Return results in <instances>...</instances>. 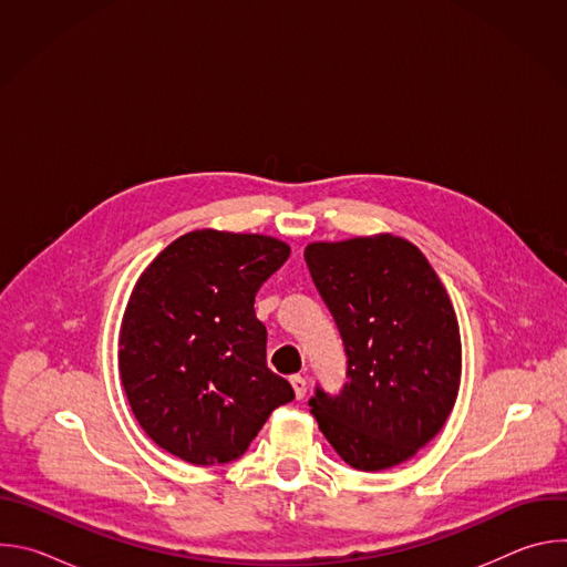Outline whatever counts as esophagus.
I'll list each match as a JSON object with an SVG mask.
<instances>
[{
    "label": "esophagus",
    "mask_w": 567,
    "mask_h": 567,
    "mask_svg": "<svg viewBox=\"0 0 567 567\" xmlns=\"http://www.w3.org/2000/svg\"><path fill=\"white\" fill-rule=\"evenodd\" d=\"M289 381H291V388H293V394H296V399H302V396L307 394V381H305V377H300V374H293Z\"/></svg>",
    "instance_id": "34e87169"
}]
</instances>
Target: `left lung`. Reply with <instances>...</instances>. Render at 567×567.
Masks as SVG:
<instances>
[{
    "mask_svg": "<svg viewBox=\"0 0 567 567\" xmlns=\"http://www.w3.org/2000/svg\"><path fill=\"white\" fill-rule=\"evenodd\" d=\"M305 262L348 357L343 390L309 399L318 429L359 471L411 460L460 390V328L442 280L413 241L390 233L313 241Z\"/></svg>",
    "mask_w": 567,
    "mask_h": 567,
    "instance_id": "1",
    "label": "left lung"
}]
</instances>
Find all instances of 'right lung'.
Returning a JSON list of instances; mask_svg holds the SVG:
<instances>
[{"label": "right lung", "mask_w": 567, "mask_h": 567, "mask_svg": "<svg viewBox=\"0 0 567 567\" xmlns=\"http://www.w3.org/2000/svg\"><path fill=\"white\" fill-rule=\"evenodd\" d=\"M291 249L228 230H193L136 280L118 334V372L147 437L197 466L237 460L293 399L267 368L254 302Z\"/></svg>", "instance_id": "add662e5"}]
</instances>
